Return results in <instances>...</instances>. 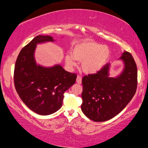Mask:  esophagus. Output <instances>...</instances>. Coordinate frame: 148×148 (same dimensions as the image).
Instances as JSON below:
<instances>
[{
	"instance_id": "obj_1",
	"label": "esophagus",
	"mask_w": 148,
	"mask_h": 148,
	"mask_svg": "<svg viewBox=\"0 0 148 148\" xmlns=\"http://www.w3.org/2000/svg\"><path fill=\"white\" fill-rule=\"evenodd\" d=\"M82 77H81L80 75H77V79H76V82L77 83H78V84H82Z\"/></svg>"
}]
</instances>
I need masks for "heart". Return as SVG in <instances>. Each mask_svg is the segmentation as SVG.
Returning a JSON list of instances; mask_svg holds the SVG:
<instances>
[{
	"label": "heart",
	"mask_w": 148,
	"mask_h": 148,
	"mask_svg": "<svg viewBox=\"0 0 148 148\" xmlns=\"http://www.w3.org/2000/svg\"><path fill=\"white\" fill-rule=\"evenodd\" d=\"M110 55L108 46L91 41L79 42L71 50V56L66 55L65 61L70 66L75 64L74 59L82 61V69L86 73H94L102 69Z\"/></svg>",
	"instance_id": "heart-1"
}]
</instances>
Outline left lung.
Listing matches in <instances>:
<instances>
[{
	"label": "left lung",
	"mask_w": 148,
	"mask_h": 148,
	"mask_svg": "<svg viewBox=\"0 0 148 148\" xmlns=\"http://www.w3.org/2000/svg\"><path fill=\"white\" fill-rule=\"evenodd\" d=\"M125 69L117 77H110L107 63L96 73L82 78V110L96 122L113 118L124 109L134 96L137 86V69L135 60L128 52L120 58Z\"/></svg>",
	"instance_id": "1"
}]
</instances>
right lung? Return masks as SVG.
Segmentation results:
<instances>
[{"mask_svg":"<svg viewBox=\"0 0 148 148\" xmlns=\"http://www.w3.org/2000/svg\"><path fill=\"white\" fill-rule=\"evenodd\" d=\"M50 36H38L22 48L14 69V84L20 98L33 112L48 115L61 108L64 93L75 83L77 74L60 65H37L34 53L36 44L52 42Z\"/></svg>","mask_w":148,"mask_h":148,"instance_id":"1","label":"right lung"}]
</instances>
